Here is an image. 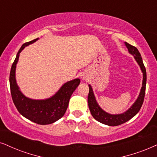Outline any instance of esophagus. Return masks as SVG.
Listing matches in <instances>:
<instances>
[{
	"label": "esophagus",
	"instance_id": "34e87169",
	"mask_svg": "<svg viewBox=\"0 0 157 157\" xmlns=\"http://www.w3.org/2000/svg\"><path fill=\"white\" fill-rule=\"evenodd\" d=\"M87 78H88V77H87L86 75L84 74V73H83V74H82V75H81V79H82V80H87Z\"/></svg>",
	"mask_w": 157,
	"mask_h": 157
}]
</instances>
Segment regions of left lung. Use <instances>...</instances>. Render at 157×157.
I'll return each mask as SVG.
<instances>
[{
    "instance_id": "left-lung-1",
    "label": "left lung",
    "mask_w": 157,
    "mask_h": 157,
    "mask_svg": "<svg viewBox=\"0 0 157 157\" xmlns=\"http://www.w3.org/2000/svg\"><path fill=\"white\" fill-rule=\"evenodd\" d=\"M124 44H125L127 48L128 49L129 53L134 56L135 59H136L137 63L140 66V69H141L143 72V82L140 94L131 107L128 110H127L126 112L122 113V114H109V113L105 112L99 106V105L96 100V98H95L92 87L90 85H88L89 93L88 97V103L89 109L90 111L91 114H92V116L95 120L98 121V122L102 123V124H106V125L109 126L120 125V124H122L123 123L128 122V120H130V119L133 117L135 115H136L137 113L139 112L140 108H141L145 97L146 85V71L144 63H143L142 57L140 56L139 51H138L136 47L129 44L127 42L124 43Z\"/></svg>"
}]
</instances>
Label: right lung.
Masks as SVG:
<instances>
[{
    "label": "right lung",
    "mask_w": 157,
    "mask_h": 157,
    "mask_svg": "<svg viewBox=\"0 0 157 157\" xmlns=\"http://www.w3.org/2000/svg\"><path fill=\"white\" fill-rule=\"evenodd\" d=\"M38 38L21 45L10 72L9 82L13 104L19 112L32 122L39 124H49L55 122L64 116L67 109L70 97L80 82V79L69 81L51 98L44 100H34L26 97L19 90L16 81V67L19 53L27 45L37 41Z\"/></svg>",
    "instance_id": "1"
}]
</instances>
